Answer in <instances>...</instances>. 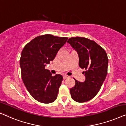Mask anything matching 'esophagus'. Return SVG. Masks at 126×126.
Segmentation results:
<instances>
[{
  "label": "esophagus",
  "instance_id": "34e87169",
  "mask_svg": "<svg viewBox=\"0 0 126 126\" xmlns=\"http://www.w3.org/2000/svg\"><path fill=\"white\" fill-rule=\"evenodd\" d=\"M68 78H69V76H68V75H63V79H65Z\"/></svg>",
  "mask_w": 126,
  "mask_h": 126
}]
</instances>
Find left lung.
I'll list each match as a JSON object with an SVG mask.
<instances>
[{
    "mask_svg": "<svg viewBox=\"0 0 126 126\" xmlns=\"http://www.w3.org/2000/svg\"><path fill=\"white\" fill-rule=\"evenodd\" d=\"M67 42L77 51L79 65L83 72L85 80H75V85L70 88L72 99L83 103L91 100L100 90L107 74L109 59L106 51L96 42L82 37L71 38Z\"/></svg>",
    "mask_w": 126,
    "mask_h": 126,
    "instance_id": "8db88e82",
    "label": "left lung"
}]
</instances>
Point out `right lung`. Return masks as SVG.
Wrapping results in <instances>:
<instances>
[{
  "label": "right lung",
  "mask_w": 126,
  "mask_h": 126,
  "mask_svg": "<svg viewBox=\"0 0 126 126\" xmlns=\"http://www.w3.org/2000/svg\"><path fill=\"white\" fill-rule=\"evenodd\" d=\"M68 38L46 34L30 42L21 54L20 65L22 78L28 91L38 102L50 103L57 98L63 77H54L46 64L54 59L59 49Z\"/></svg>",
  "instance_id": "1"
}]
</instances>
